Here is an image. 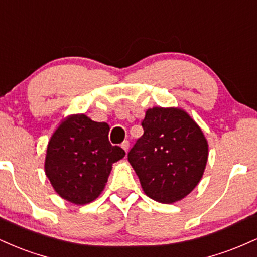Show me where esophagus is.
<instances>
[{"instance_id": "1", "label": "esophagus", "mask_w": 257, "mask_h": 257, "mask_svg": "<svg viewBox=\"0 0 257 257\" xmlns=\"http://www.w3.org/2000/svg\"><path fill=\"white\" fill-rule=\"evenodd\" d=\"M120 147H122V149L124 150L125 152H128V150H129V143H128V141H123L122 145H120Z\"/></svg>"}]
</instances>
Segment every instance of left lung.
Wrapping results in <instances>:
<instances>
[{"mask_svg":"<svg viewBox=\"0 0 257 257\" xmlns=\"http://www.w3.org/2000/svg\"><path fill=\"white\" fill-rule=\"evenodd\" d=\"M144 135L128 161L145 194L172 204L194 190L204 174L209 145L194 119L180 107L149 108L141 123Z\"/></svg>","mask_w":257,"mask_h":257,"instance_id":"left-lung-1","label":"left lung"}]
</instances>
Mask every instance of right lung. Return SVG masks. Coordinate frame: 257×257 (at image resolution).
Listing matches in <instances>:
<instances>
[{"label":"right lung","mask_w":257,"mask_h":257,"mask_svg":"<svg viewBox=\"0 0 257 257\" xmlns=\"http://www.w3.org/2000/svg\"><path fill=\"white\" fill-rule=\"evenodd\" d=\"M110 126L87 114L65 117L53 132L44 159V173L61 198L76 205L95 200L104 191L112 164L125 156L108 141Z\"/></svg>","instance_id":"1"}]
</instances>
